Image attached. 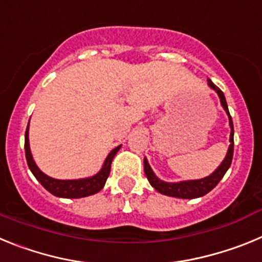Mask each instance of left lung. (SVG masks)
<instances>
[{"label":"left lung","instance_id":"obj_1","mask_svg":"<svg viewBox=\"0 0 262 262\" xmlns=\"http://www.w3.org/2000/svg\"><path fill=\"white\" fill-rule=\"evenodd\" d=\"M207 84L211 89H214L215 92L219 96L221 99V103L223 106V108L226 110L227 115H228V119H230V127H231V135H230V147H228V151H227L226 157L222 161V164L215 169V172H212L211 174L207 176L205 178H201V180H190V181H180V182H165L161 181L160 178L156 177V174L154 173L152 168L148 164V160L144 157V173L147 176L148 181L152 186L156 189L159 193L164 194V195L169 196H176V198H184V200H193V198H200L203 196L205 194H207L209 191H211L219 181H221L223 176L226 174V172L230 168L231 163H232V156H233V123L232 118L230 115V111H228V106L226 102V97H224L223 92H222L216 85L212 82L211 80H207Z\"/></svg>","mask_w":262,"mask_h":262}]
</instances>
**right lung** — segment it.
Instances as JSON below:
<instances>
[{
  "label": "right lung",
  "instance_id": "1",
  "mask_svg": "<svg viewBox=\"0 0 262 262\" xmlns=\"http://www.w3.org/2000/svg\"><path fill=\"white\" fill-rule=\"evenodd\" d=\"M120 147L122 145H118L117 148H114L107 155L102 168L97 174L88 178H80V180H56V178L50 177V176L41 172L35 164V161H34V159H32L29 143V126L26 128V134H25V152H26L27 165H29L30 170L32 172V174L35 176L36 180L40 182L41 186L45 187L46 190H48L53 195L61 196V198H82V196L93 195V194L98 193L105 186L106 180L110 174L111 161L117 155V152L120 149Z\"/></svg>",
  "mask_w": 262,
  "mask_h": 262
}]
</instances>
